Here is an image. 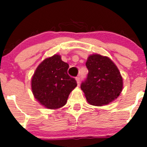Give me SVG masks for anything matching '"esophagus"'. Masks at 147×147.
Listing matches in <instances>:
<instances>
[{
	"mask_svg": "<svg viewBox=\"0 0 147 147\" xmlns=\"http://www.w3.org/2000/svg\"><path fill=\"white\" fill-rule=\"evenodd\" d=\"M75 80H76V81H77V84H78V85H79L80 84V78L79 77H77L76 78H75Z\"/></svg>",
	"mask_w": 147,
	"mask_h": 147,
	"instance_id": "34e87169",
	"label": "esophagus"
}]
</instances>
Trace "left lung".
Segmentation results:
<instances>
[{"label": "left lung", "mask_w": 147, "mask_h": 147, "mask_svg": "<svg viewBox=\"0 0 147 147\" xmlns=\"http://www.w3.org/2000/svg\"><path fill=\"white\" fill-rule=\"evenodd\" d=\"M86 66L88 75L81 90L87 102L99 107L116 100L122 91L123 79L114 62L107 56L92 54L87 57Z\"/></svg>", "instance_id": "left-lung-1"}]
</instances>
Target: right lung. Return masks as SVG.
Segmentation results:
<instances>
[{"label":"right lung","mask_w":147,"mask_h":147,"mask_svg":"<svg viewBox=\"0 0 147 147\" xmlns=\"http://www.w3.org/2000/svg\"><path fill=\"white\" fill-rule=\"evenodd\" d=\"M69 65L55 54L47 57L38 66L31 79V89L36 100L50 109L66 105L71 92L77 87L74 78L67 74Z\"/></svg>","instance_id":"add662e5"}]
</instances>
